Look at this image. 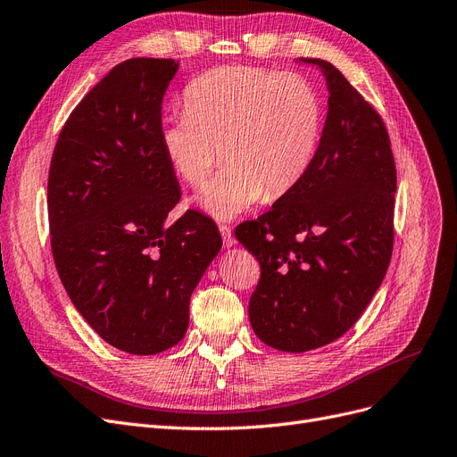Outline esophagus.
Masks as SVG:
<instances>
[{"mask_svg":"<svg viewBox=\"0 0 457 457\" xmlns=\"http://www.w3.org/2000/svg\"><path fill=\"white\" fill-rule=\"evenodd\" d=\"M218 229H220V235H222V239H224V246L226 248L233 246L235 245V237H233V233H231V228L226 226V224H220Z\"/></svg>","mask_w":457,"mask_h":457,"instance_id":"obj_1","label":"esophagus"}]
</instances>
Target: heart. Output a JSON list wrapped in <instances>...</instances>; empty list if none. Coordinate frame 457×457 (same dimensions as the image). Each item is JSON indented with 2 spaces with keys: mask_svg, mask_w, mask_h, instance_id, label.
I'll list each match as a JSON object with an SVG mask.
<instances>
[{
  "mask_svg": "<svg viewBox=\"0 0 457 457\" xmlns=\"http://www.w3.org/2000/svg\"><path fill=\"white\" fill-rule=\"evenodd\" d=\"M322 135V104L297 73L228 65L194 79L184 111L163 116L160 145L179 179L201 186L216 163L226 165L197 195L201 209L228 220L263 197L277 199L303 180Z\"/></svg>",
  "mask_w": 457,
  "mask_h": 457,
  "instance_id": "obj_1",
  "label": "heart"
}]
</instances>
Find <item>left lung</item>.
Returning <instances> with one entry per match:
<instances>
[{
    "instance_id": "1",
    "label": "left lung",
    "mask_w": 457,
    "mask_h": 457,
    "mask_svg": "<svg viewBox=\"0 0 457 457\" xmlns=\"http://www.w3.org/2000/svg\"><path fill=\"white\" fill-rule=\"evenodd\" d=\"M328 118L303 180L235 237L260 262L250 324L284 352L333 343L380 288L394 250L395 162L380 114L326 60Z\"/></svg>"
}]
</instances>
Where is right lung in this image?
<instances>
[{
  "mask_svg": "<svg viewBox=\"0 0 457 457\" xmlns=\"http://www.w3.org/2000/svg\"><path fill=\"white\" fill-rule=\"evenodd\" d=\"M179 62L114 65L67 118L48 171L50 246L63 288L111 346L152 356L188 329L190 297L222 248L188 211L160 145L162 101Z\"/></svg>",
  "mask_w": 457,
  "mask_h": 457,
  "instance_id": "obj_1",
  "label": "right lung"
}]
</instances>
